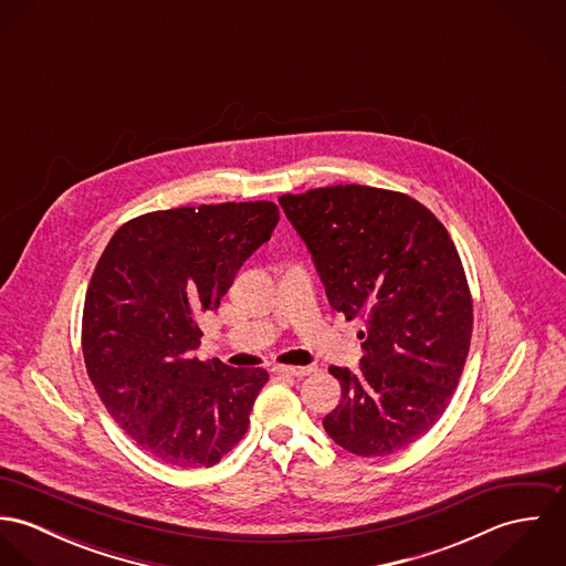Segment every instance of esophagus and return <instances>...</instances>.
Segmentation results:
<instances>
[{
  "label": "esophagus",
  "mask_w": 566,
  "mask_h": 566,
  "mask_svg": "<svg viewBox=\"0 0 566 566\" xmlns=\"http://www.w3.org/2000/svg\"><path fill=\"white\" fill-rule=\"evenodd\" d=\"M272 370L283 377H307L312 373L310 366H274Z\"/></svg>",
  "instance_id": "esophagus-1"
}]
</instances>
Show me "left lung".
I'll use <instances>...</instances> for the list:
<instances>
[{
    "mask_svg": "<svg viewBox=\"0 0 566 566\" xmlns=\"http://www.w3.org/2000/svg\"><path fill=\"white\" fill-rule=\"evenodd\" d=\"M321 272L328 303L364 321L357 375L331 366L342 401L324 431L346 451L384 458L424 436L460 384L473 296L444 224L401 191L331 185L279 198Z\"/></svg>",
    "mask_w": 566,
    "mask_h": 566,
    "instance_id": "1",
    "label": "left lung"
}]
</instances>
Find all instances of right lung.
I'll return each mask as SVG.
<instances>
[{
  "mask_svg": "<svg viewBox=\"0 0 566 566\" xmlns=\"http://www.w3.org/2000/svg\"><path fill=\"white\" fill-rule=\"evenodd\" d=\"M268 200L153 211L122 224L86 287L82 355L113 420L176 469L218 464L250 424L270 375L200 361V316L216 310L243 261L270 240Z\"/></svg>",
  "mask_w": 566,
  "mask_h": 566,
  "instance_id": "add662e5",
  "label": "right lung"
}]
</instances>
